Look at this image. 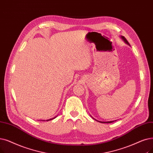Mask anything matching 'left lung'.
<instances>
[{"mask_svg": "<svg viewBox=\"0 0 153 153\" xmlns=\"http://www.w3.org/2000/svg\"><path fill=\"white\" fill-rule=\"evenodd\" d=\"M121 37L123 39V41H124L126 44H129H129L128 41H127V40H126V39L124 36H121ZM99 123H113V122H114V121H107V122H102V121H99Z\"/></svg>", "mask_w": 153, "mask_h": 153, "instance_id": "8db88e82", "label": "left lung"}]
</instances>
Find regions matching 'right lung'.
<instances>
[{"instance_id": "add662e5", "label": "right lung", "mask_w": 153, "mask_h": 153, "mask_svg": "<svg viewBox=\"0 0 153 153\" xmlns=\"http://www.w3.org/2000/svg\"><path fill=\"white\" fill-rule=\"evenodd\" d=\"M55 118V117H54ZM54 118H52V119H48V120H46L47 121H49V120H52V119H54Z\"/></svg>"}]
</instances>
